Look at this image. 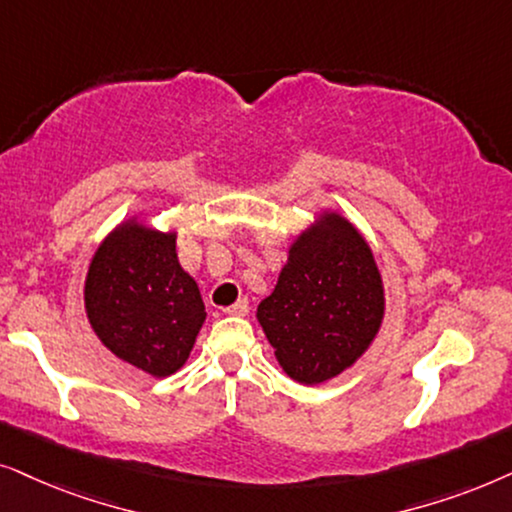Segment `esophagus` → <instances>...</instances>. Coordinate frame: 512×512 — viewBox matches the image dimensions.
Returning <instances> with one entry per match:
<instances>
[{
  "label": "esophagus",
  "mask_w": 512,
  "mask_h": 512,
  "mask_svg": "<svg viewBox=\"0 0 512 512\" xmlns=\"http://www.w3.org/2000/svg\"><path fill=\"white\" fill-rule=\"evenodd\" d=\"M248 299H238L236 304H231V306H227V309H224V313H227V316H245V313H248Z\"/></svg>",
  "instance_id": "obj_1"
}]
</instances>
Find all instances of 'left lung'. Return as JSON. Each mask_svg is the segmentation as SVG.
<instances>
[{"label": "left lung", "instance_id": "8db88e82", "mask_svg": "<svg viewBox=\"0 0 512 512\" xmlns=\"http://www.w3.org/2000/svg\"><path fill=\"white\" fill-rule=\"evenodd\" d=\"M384 309L370 245L346 217L327 210L290 245L274 292L257 306V320L283 372L316 386L370 349Z\"/></svg>", "mask_w": 512, "mask_h": 512}]
</instances>
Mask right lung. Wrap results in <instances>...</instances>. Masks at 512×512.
<instances>
[{
    "label": "right lung",
    "instance_id": "right-lung-1",
    "mask_svg": "<svg viewBox=\"0 0 512 512\" xmlns=\"http://www.w3.org/2000/svg\"><path fill=\"white\" fill-rule=\"evenodd\" d=\"M86 316L114 356L161 379L194 349L206 306L177 262L175 231L121 222L95 250L84 285Z\"/></svg>",
    "mask_w": 512,
    "mask_h": 512
}]
</instances>
